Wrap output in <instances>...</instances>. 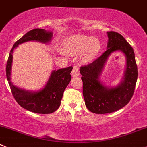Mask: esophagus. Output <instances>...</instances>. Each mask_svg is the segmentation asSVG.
Returning <instances> with one entry per match:
<instances>
[{"instance_id":"esophagus-1","label":"esophagus","mask_w":147,"mask_h":147,"mask_svg":"<svg viewBox=\"0 0 147 147\" xmlns=\"http://www.w3.org/2000/svg\"><path fill=\"white\" fill-rule=\"evenodd\" d=\"M71 75H72V76H73V77L79 76L80 75L79 68H78L77 66L74 67L73 69H72V72H71Z\"/></svg>"}]
</instances>
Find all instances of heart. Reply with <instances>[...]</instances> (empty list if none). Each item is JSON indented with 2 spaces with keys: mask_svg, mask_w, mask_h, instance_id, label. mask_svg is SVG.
<instances>
[{
  "mask_svg": "<svg viewBox=\"0 0 147 147\" xmlns=\"http://www.w3.org/2000/svg\"><path fill=\"white\" fill-rule=\"evenodd\" d=\"M64 50L70 55L82 52L81 59L87 62L92 60L100 49V43L97 38L78 34L67 38L64 42Z\"/></svg>",
  "mask_w": 147,
  "mask_h": 147,
  "instance_id": "obj_1",
  "label": "heart"
}]
</instances>
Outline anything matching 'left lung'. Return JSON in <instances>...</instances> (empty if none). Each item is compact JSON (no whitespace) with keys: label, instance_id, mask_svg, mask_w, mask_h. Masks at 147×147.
<instances>
[{"label":"left lung","instance_id":"left-lung-1","mask_svg":"<svg viewBox=\"0 0 147 147\" xmlns=\"http://www.w3.org/2000/svg\"><path fill=\"white\" fill-rule=\"evenodd\" d=\"M107 33V50L92 62L80 68L85 105L90 111L98 114L112 113L127 105L134 95L138 77L133 48L119 33ZM116 51H121L126 56V70L123 80L119 86L107 88L101 83L99 77L108 56Z\"/></svg>","mask_w":147,"mask_h":147}]
</instances>
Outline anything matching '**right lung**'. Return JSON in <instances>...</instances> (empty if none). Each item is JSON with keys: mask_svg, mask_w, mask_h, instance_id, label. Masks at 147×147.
<instances>
[{"mask_svg": "<svg viewBox=\"0 0 147 147\" xmlns=\"http://www.w3.org/2000/svg\"><path fill=\"white\" fill-rule=\"evenodd\" d=\"M52 32L42 28H35L28 31L15 42L10 52L6 65V78L13 96L22 108L36 113L48 114L58 109L61 103L63 92L71 80L72 67L54 70L45 88L37 92H31L18 88L11 82V71L13 61V52L20 44L29 41L49 43Z\"/></svg>", "mask_w": 147, "mask_h": 147, "instance_id": "1", "label": "right lung"}]
</instances>
